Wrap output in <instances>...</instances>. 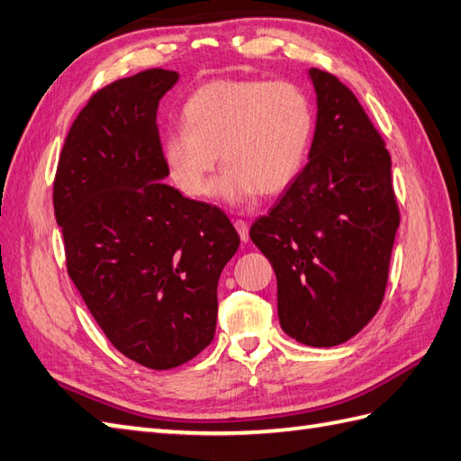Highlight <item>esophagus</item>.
Segmentation results:
<instances>
[{
	"label": "esophagus",
	"instance_id": "esophagus-1",
	"mask_svg": "<svg viewBox=\"0 0 461 461\" xmlns=\"http://www.w3.org/2000/svg\"><path fill=\"white\" fill-rule=\"evenodd\" d=\"M234 229L239 230V237H240V240L242 242H249V222L246 221H242V219H239V221H234Z\"/></svg>",
	"mask_w": 461,
	"mask_h": 461
}]
</instances>
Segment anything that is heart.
Here are the masks:
<instances>
[{
    "label": "heart",
    "instance_id": "heart-1",
    "mask_svg": "<svg viewBox=\"0 0 461 461\" xmlns=\"http://www.w3.org/2000/svg\"><path fill=\"white\" fill-rule=\"evenodd\" d=\"M182 117L184 127L162 140L167 176L182 194L203 197L221 152L224 170L212 194L229 203L287 189L303 170L315 131L311 97L287 80L209 82L189 95Z\"/></svg>",
    "mask_w": 461,
    "mask_h": 461
}]
</instances>
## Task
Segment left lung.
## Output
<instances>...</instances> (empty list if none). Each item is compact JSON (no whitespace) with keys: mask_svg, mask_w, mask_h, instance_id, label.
Segmentation results:
<instances>
[{"mask_svg":"<svg viewBox=\"0 0 461 461\" xmlns=\"http://www.w3.org/2000/svg\"><path fill=\"white\" fill-rule=\"evenodd\" d=\"M317 125L309 162L250 229L277 279V317L315 348L350 340L385 295L399 209L391 156L339 77L309 70Z\"/></svg>","mask_w":461,"mask_h":461,"instance_id":"8db88e82","label":"left lung"}]
</instances>
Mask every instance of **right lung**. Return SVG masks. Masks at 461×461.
<instances>
[{"label":"right lung","instance_id":"1","mask_svg":"<svg viewBox=\"0 0 461 461\" xmlns=\"http://www.w3.org/2000/svg\"><path fill=\"white\" fill-rule=\"evenodd\" d=\"M179 74L152 68L87 101L54 179L74 285L117 350L172 369L211 344L217 284L240 237L217 207L164 184L156 113Z\"/></svg>","mask_w":461,"mask_h":461}]
</instances>
